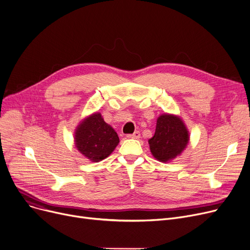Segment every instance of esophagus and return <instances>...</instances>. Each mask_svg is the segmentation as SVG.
<instances>
[{
    "mask_svg": "<svg viewBox=\"0 0 250 250\" xmlns=\"http://www.w3.org/2000/svg\"><path fill=\"white\" fill-rule=\"evenodd\" d=\"M126 137H127V138H130V139H139V138L141 137V134H140L139 130H136V132H135L134 134H132V135H127Z\"/></svg>",
    "mask_w": 250,
    "mask_h": 250,
    "instance_id": "obj_1",
    "label": "esophagus"
}]
</instances>
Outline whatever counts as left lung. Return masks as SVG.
I'll use <instances>...</instances> for the list:
<instances>
[{"label": "left lung", "mask_w": 250, "mask_h": 250, "mask_svg": "<svg viewBox=\"0 0 250 250\" xmlns=\"http://www.w3.org/2000/svg\"><path fill=\"white\" fill-rule=\"evenodd\" d=\"M188 132L179 117L162 114L158 117L154 136L149 140L153 156L160 162L174 159L188 143Z\"/></svg>", "instance_id": "obj_1"}]
</instances>
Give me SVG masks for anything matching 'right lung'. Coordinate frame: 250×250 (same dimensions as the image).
<instances>
[{"instance_id": "add662e5", "label": "right lung", "mask_w": 250, "mask_h": 250, "mask_svg": "<svg viewBox=\"0 0 250 250\" xmlns=\"http://www.w3.org/2000/svg\"><path fill=\"white\" fill-rule=\"evenodd\" d=\"M76 147L85 157L98 162L108 157L120 143L115 130L94 113L79 125L75 134Z\"/></svg>"}]
</instances>
